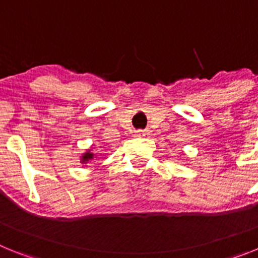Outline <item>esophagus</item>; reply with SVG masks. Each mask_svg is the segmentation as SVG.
Segmentation results:
<instances>
[{
  "label": "esophagus",
  "mask_w": 258,
  "mask_h": 258,
  "mask_svg": "<svg viewBox=\"0 0 258 258\" xmlns=\"http://www.w3.org/2000/svg\"><path fill=\"white\" fill-rule=\"evenodd\" d=\"M150 134L149 131H137L134 136L136 137H147Z\"/></svg>",
  "instance_id": "obj_1"
}]
</instances>
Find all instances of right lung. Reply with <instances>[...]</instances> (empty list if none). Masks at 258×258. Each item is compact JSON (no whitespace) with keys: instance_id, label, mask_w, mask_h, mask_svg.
<instances>
[{"instance_id":"1","label":"right lung","mask_w":258,"mask_h":258,"mask_svg":"<svg viewBox=\"0 0 258 258\" xmlns=\"http://www.w3.org/2000/svg\"><path fill=\"white\" fill-rule=\"evenodd\" d=\"M93 157H94V154H92V152H90V151L85 152V154H84V156H81V163L86 164V163H88V161L92 160Z\"/></svg>"}]
</instances>
